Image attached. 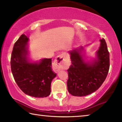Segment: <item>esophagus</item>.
<instances>
[{"label": "esophagus", "mask_w": 122, "mask_h": 122, "mask_svg": "<svg viewBox=\"0 0 122 122\" xmlns=\"http://www.w3.org/2000/svg\"><path fill=\"white\" fill-rule=\"evenodd\" d=\"M66 59V57L65 53H61L56 57V59L55 60V69L56 71H59L60 70L64 68L65 66Z\"/></svg>", "instance_id": "obj_1"}]
</instances>
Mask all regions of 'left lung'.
I'll use <instances>...</instances> for the list:
<instances>
[{
	"mask_svg": "<svg viewBox=\"0 0 122 122\" xmlns=\"http://www.w3.org/2000/svg\"><path fill=\"white\" fill-rule=\"evenodd\" d=\"M100 41L95 56L90 60L85 55L86 47L89 45L68 51L71 65L67 70V88L73 96H87L97 90L106 80L110 66L109 53L104 39Z\"/></svg>",
	"mask_w": 122,
	"mask_h": 122,
	"instance_id": "8db88e82",
	"label": "left lung"
}]
</instances>
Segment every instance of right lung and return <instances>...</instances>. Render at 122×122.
I'll return each instance as SVG.
<instances>
[{"label":"right lung","instance_id":"add662e5","mask_svg":"<svg viewBox=\"0 0 122 122\" xmlns=\"http://www.w3.org/2000/svg\"><path fill=\"white\" fill-rule=\"evenodd\" d=\"M30 39L22 34L14 44L11 59V71L16 84L25 94L43 98L51 94V83L56 76L51 59L33 61L30 58Z\"/></svg>","mask_w":122,"mask_h":122}]
</instances>
